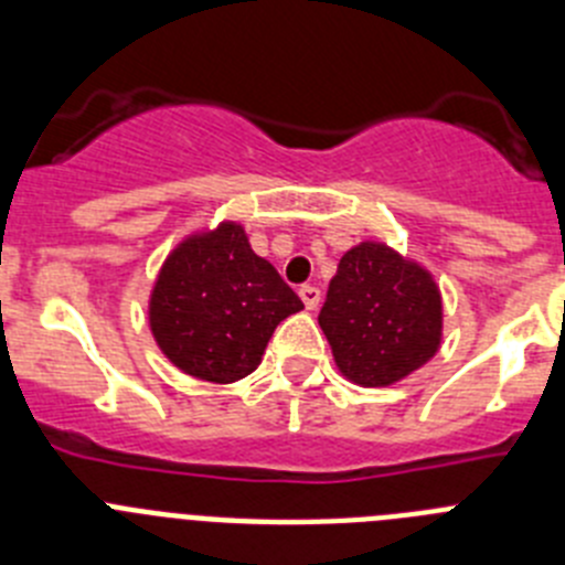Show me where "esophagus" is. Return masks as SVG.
<instances>
[{"label":"esophagus","instance_id":"obj_1","mask_svg":"<svg viewBox=\"0 0 565 565\" xmlns=\"http://www.w3.org/2000/svg\"><path fill=\"white\" fill-rule=\"evenodd\" d=\"M299 297H302V302H306L308 311H313V308L319 306V288L317 286H302L299 288Z\"/></svg>","mask_w":565,"mask_h":565}]
</instances>
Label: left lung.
<instances>
[{"label": "left lung", "instance_id": "8db88e82", "mask_svg": "<svg viewBox=\"0 0 565 565\" xmlns=\"http://www.w3.org/2000/svg\"><path fill=\"white\" fill-rule=\"evenodd\" d=\"M319 328L348 382L387 387L441 348V291L418 259L382 239H362L339 259Z\"/></svg>", "mask_w": 565, "mask_h": 565}]
</instances>
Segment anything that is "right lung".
I'll return each mask as SVG.
<instances>
[{
  "label": "right lung",
  "instance_id": "add662e5",
  "mask_svg": "<svg viewBox=\"0 0 565 565\" xmlns=\"http://www.w3.org/2000/svg\"><path fill=\"white\" fill-rule=\"evenodd\" d=\"M297 311L302 299L254 254L237 221L186 234L163 259L147 302L149 331L163 356L212 384L257 371L274 328Z\"/></svg>",
  "mask_w": 565,
  "mask_h": 565
}]
</instances>
